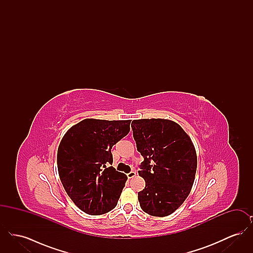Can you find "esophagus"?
Listing matches in <instances>:
<instances>
[{"instance_id": "34e87169", "label": "esophagus", "mask_w": 253, "mask_h": 253, "mask_svg": "<svg viewBox=\"0 0 253 253\" xmlns=\"http://www.w3.org/2000/svg\"><path fill=\"white\" fill-rule=\"evenodd\" d=\"M136 175V172L134 171V170H132V171H130L128 174H127V176H128V178H132V177H134Z\"/></svg>"}]
</instances>
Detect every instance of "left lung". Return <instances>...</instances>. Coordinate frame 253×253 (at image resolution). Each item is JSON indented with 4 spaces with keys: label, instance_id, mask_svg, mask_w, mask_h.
Masks as SVG:
<instances>
[{
    "label": "left lung",
    "instance_id": "obj_1",
    "mask_svg": "<svg viewBox=\"0 0 253 253\" xmlns=\"http://www.w3.org/2000/svg\"><path fill=\"white\" fill-rule=\"evenodd\" d=\"M137 151L144 157L138 174L146 185L140 208L152 216H168L191 193L197 157L191 137L174 121L135 120L131 124Z\"/></svg>",
    "mask_w": 253,
    "mask_h": 253
}]
</instances>
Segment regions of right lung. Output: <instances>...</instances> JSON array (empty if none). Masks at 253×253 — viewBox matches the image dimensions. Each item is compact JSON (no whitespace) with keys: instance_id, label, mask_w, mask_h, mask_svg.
<instances>
[{"instance_id":"add662e5","label":"right lung","mask_w":253,"mask_h":253,"mask_svg":"<svg viewBox=\"0 0 253 253\" xmlns=\"http://www.w3.org/2000/svg\"><path fill=\"white\" fill-rule=\"evenodd\" d=\"M131 121L86 119L63 135L58 149V170L75 205L91 215L116 208L127 180L112 165L111 149L130 132Z\"/></svg>"}]
</instances>
